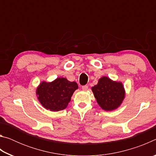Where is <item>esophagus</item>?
I'll list each match as a JSON object with an SVG mask.
<instances>
[{
    "label": "esophagus",
    "instance_id": "1",
    "mask_svg": "<svg viewBox=\"0 0 156 156\" xmlns=\"http://www.w3.org/2000/svg\"><path fill=\"white\" fill-rule=\"evenodd\" d=\"M82 89H83V90H84V91L87 90V89H88V86L87 85H84V86L82 87Z\"/></svg>",
    "mask_w": 156,
    "mask_h": 156
}]
</instances>
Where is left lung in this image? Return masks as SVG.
<instances>
[{"mask_svg": "<svg viewBox=\"0 0 156 156\" xmlns=\"http://www.w3.org/2000/svg\"><path fill=\"white\" fill-rule=\"evenodd\" d=\"M92 91L98 104L102 109L112 111L120 106L125 98V93L122 84L104 76L92 87Z\"/></svg>", "mask_w": 156, "mask_h": 156, "instance_id": "obj_1", "label": "left lung"}]
</instances>
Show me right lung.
Here are the masks:
<instances>
[{
	"mask_svg": "<svg viewBox=\"0 0 156 156\" xmlns=\"http://www.w3.org/2000/svg\"><path fill=\"white\" fill-rule=\"evenodd\" d=\"M78 87L76 82H70L65 78H58L51 83H41L37 88L36 95L45 109L58 112L67 107L71 97Z\"/></svg>",
	"mask_w": 156,
	"mask_h": 156,
	"instance_id": "obj_1",
	"label": "right lung"
}]
</instances>
